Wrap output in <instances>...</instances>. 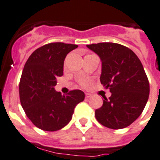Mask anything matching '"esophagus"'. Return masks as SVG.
I'll return each mask as SVG.
<instances>
[{
    "label": "esophagus",
    "instance_id": "esophagus-1",
    "mask_svg": "<svg viewBox=\"0 0 160 160\" xmlns=\"http://www.w3.org/2000/svg\"><path fill=\"white\" fill-rule=\"evenodd\" d=\"M92 97V94H90V93H85V98H91Z\"/></svg>",
    "mask_w": 160,
    "mask_h": 160
}]
</instances>
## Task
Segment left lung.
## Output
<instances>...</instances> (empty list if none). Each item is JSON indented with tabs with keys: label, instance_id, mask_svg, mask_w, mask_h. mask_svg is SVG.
Instances as JSON below:
<instances>
[{
	"label": "left lung",
	"instance_id": "8db88e82",
	"mask_svg": "<svg viewBox=\"0 0 160 160\" xmlns=\"http://www.w3.org/2000/svg\"><path fill=\"white\" fill-rule=\"evenodd\" d=\"M102 62L101 84L112 95L104 98L95 118L102 126L122 129L143 112L150 94V84L138 57L127 47L114 42L87 45Z\"/></svg>",
	"mask_w": 160,
	"mask_h": 160
}]
</instances>
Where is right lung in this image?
<instances>
[{"label":"right lung","instance_id":"add662e5","mask_svg":"<svg viewBox=\"0 0 160 160\" xmlns=\"http://www.w3.org/2000/svg\"><path fill=\"white\" fill-rule=\"evenodd\" d=\"M76 44L52 42L36 49L27 60L19 82V98L28 119L47 132H55L67 126L74 109L84 99L80 89L62 95L54 86L63 75L64 60Z\"/></svg>","mask_w":160,"mask_h":160}]
</instances>
